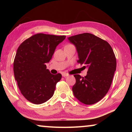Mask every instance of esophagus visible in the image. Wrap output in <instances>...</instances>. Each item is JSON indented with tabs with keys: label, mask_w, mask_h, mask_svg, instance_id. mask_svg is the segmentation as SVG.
<instances>
[{
	"label": "esophagus",
	"mask_w": 132,
	"mask_h": 132,
	"mask_svg": "<svg viewBox=\"0 0 132 132\" xmlns=\"http://www.w3.org/2000/svg\"><path fill=\"white\" fill-rule=\"evenodd\" d=\"M62 76H63V77H66L69 76V75L67 74V73H63V75H62Z\"/></svg>",
	"instance_id": "34e87169"
}]
</instances>
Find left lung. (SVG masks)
<instances>
[{
  "label": "left lung",
  "instance_id": "8db88e82",
  "mask_svg": "<svg viewBox=\"0 0 132 132\" xmlns=\"http://www.w3.org/2000/svg\"><path fill=\"white\" fill-rule=\"evenodd\" d=\"M68 39L76 48L78 63L88 69L85 77L74 75L75 97L84 104L97 103L108 93L116 70L117 61L112 48L106 41L90 33Z\"/></svg>",
  "mask_w": 132,
  "mask_h": 132
}]
</instances>
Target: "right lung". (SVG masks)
I'll return each instance as SVG.
<instances>
[{
  "label": "right lung",
  "mask_w": 132,
  "mask_h": 132,
  "mask_svg": "<svg viewBox=\"0 0 132 132\" xmlns=\"http://www.w3.org/2000/svg\"><path fill=\"white\" fill-rule=\"evenodd\" d=\"M65 38L39 33L26 39L17 49L13 63L15 79L21 93L33 104L44 103L54 94L62 75L51 74L46 63Z\"/></svg>",
  "instance_id": "obj_1"
}]
</instances>
